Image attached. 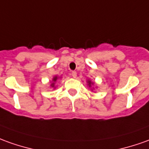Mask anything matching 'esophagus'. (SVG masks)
<instances>
[{
	"mask_svg": "<svg viewBox=\"0 0 149 149\" xmlns=\"http://www.w3.org/2000/svg\"><path fill=\"white\" fill-rule=\"evenodd\" d=\"M71 76H72L73 78H76L77 77L76 71H72V72H71Z\"/></svg>",
	"mask_w": 149,
	"mask_h": 149,
	"instance_id": "obj_1",
	"label": "esophagus"
}]
</instances>
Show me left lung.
Wrapping results in <instances>:
<instances>
[{"label": "left lung", "mask_w": 149, "mask_h": 149, "mask_svg": "<svg viewBox=\"0 0 149 149\" xmlns=\"http://www.w3.org/2000/svg\"><path fill=\"white\" fill-rule=\"evenodd\" d=\"M87 83H88V86L89 87V88H92V85L94 84V83H93V82H92V81L90 80V79H88ZM94 88H92V89H91V90H92V91H93V89H94Z\"/></svg>", "instance_id": "1"}]
</instances>
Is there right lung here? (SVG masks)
<instances>
[{
	"label": "right lung",
	"instance_id": "right-lung-1",
	"mask_svg": "<svg viewBox=\"0 0 149 149\" xmlns=\"http://www.w3.org/2000/svg\"><path fill=\"white\" fill-rule=\"evenodd\" d=\"M61 79V77H58V76H54L53 78V79H52V82H51V84H50V87L51 88H53V89H55L56 88V82L57 81V79Z\"/></svg>",
	"mask_w": 149,
	"mask_h": 149
}]
</instances>
